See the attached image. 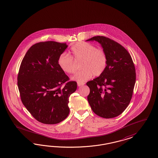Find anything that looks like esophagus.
<instances>
[{
    "mask_svg": "<svg viewBox=\"0 0 158 158\" xmlns=\"http://www.w3.org/2000/svg\"><path fill=\"white\" fill-rule=\"evenodd\" d=\"M85 85V83H79V82H77V86H83Z\"/></svg>",
    "mask_w": 158,
    "mask_h": 158,
    "instance_id": "obj_1",
    "label": "esophagus"
}]
</instances>
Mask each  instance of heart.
I'll return each instance as SVG.
<instances>
[{
	"instance_id": "obj_1",
	"label": "heart",
	"mask_w": 158,
	"mask_h": 158,
	"mask_svg": "<svg viewBox=\"0 0 158 158\" xmlns=\"http://www.w3.org/2000/svg\"><path fill=\"white\" fill-rule=\"evenodd\" d=\"M71 56L63 53L58 59V64L65 73L71 74L76 70L75 60H82V71H79L71 77L72 81L83 83L93 75L98 76L103 73L107 65V56L103 49H97L90 44L77 43L71 47Z\"/></svg>"
}]
</instances>
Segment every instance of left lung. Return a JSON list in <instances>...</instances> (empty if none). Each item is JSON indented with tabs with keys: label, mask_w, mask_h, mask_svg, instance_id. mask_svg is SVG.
Here are the masks:
<instances>
[{
	"label": "left lung",
	"mask_w": 158,
	"mask_h": 158,
	"mask_svg": "<svg viewBox=\"0 0 158 158\" xmlns=\"http://www.w3.org/2000/svg\"><path fill=\"white\" fill-rule=\"evenodd\" d=\"M100 44L107 56V65L102 74L87 82V100L93 111L104 118L121 114L130 104L136 81L135 68L130 54L120 44L104 36L86 41Z\"/></svg>",
	"instance_id": "1"
}]
</instances>
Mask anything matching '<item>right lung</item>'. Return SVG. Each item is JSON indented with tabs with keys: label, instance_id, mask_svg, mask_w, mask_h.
I'll use <instances>...</instances> for the list:
<instances>
[{
	"label": "right lung",
	"instance_id": "add662e5",
	"mask_svg": "<svg viewBox=\"0 0 158 158\" xmlns=\"http://www.w3.org/2000/svg\"><path fill=\"white\" fill-rule=\"evenodd\" d=\"M67 47L66 43L55 41L35 44L20 65L17 85L22 103L43 124H58L69 113V98L76 91L77 83L68 82L58 64V57Z\"/></svg>",
	"mask_w": 158,
	"mask_h": 158
}]
</instances>
